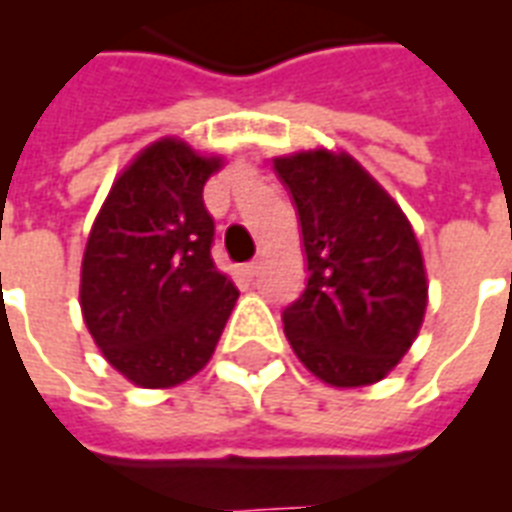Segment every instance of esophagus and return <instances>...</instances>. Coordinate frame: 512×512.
Returning a JSON list of instances; mask_svg holds the SVG:
<instances>
[{"label": "esophagus", "mask_w": 512, "mask_h": 512, "mask_svg": "<svg viewBox=\"0 0 512 512\" xmlns=\"http://www.w3.org/2000/svg\"><path fill=\"white\" fill-rule=\"evenodd\" d=\"M241 271H244V276H247V279H255L257 271H260V263H257V260H249V263L241 265Z\"/></svg>", "instance_id": "1"}]
</instances>
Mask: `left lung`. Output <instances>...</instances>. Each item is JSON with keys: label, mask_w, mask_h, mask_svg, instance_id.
I'll return each mask as SVG.
<instances>
[{"label": "left lung", "mask_w": 512, "mask_h": 512, "mask_svg": "<svg viewBox=\"0 0 512 512\" xmlns=\"http://www.w3.org/2000/svg\"><path fill=\"white\" fill-rule=\"evenodd\" d=\"M273 170L292 193L308 257L303 295L281 313L284 335L319 380L372 385L412 348L428 305L412 225L348 154L281 156Z\"/></svg>", "instance_id": "left-lung-1"}]
</instances>
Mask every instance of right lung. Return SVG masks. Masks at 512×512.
Masks as SVG:
<instances>
[{
  "mask_svg": "<svg viewBox=\"0 0 512 512\" xmlns=\"http://www.w3.org/2000/svg\"><path fill=\"white\" fill-rule=\"evenodd\" d=\"M220 170L183 140L148 146L116 177L82 260L84 324L116 372L172 388L204 369L239 289L215 268L201 191Z\"/></svg>",
  "mask_w": 512,
  "mask_h": 512,
  "instance_id": "add662e5",
  "label": "right lung"
}]
</instances>
